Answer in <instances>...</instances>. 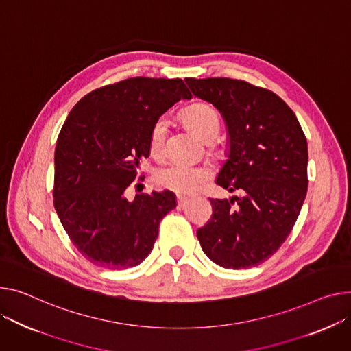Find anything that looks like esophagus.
Wrapping results in <instances>:
<instances>
[{
  "mask_svg": "<svg viewBox=\"0 0 351 351\" xmlns=\"http://www.w3.org/2000/svg\"><path fill=\"white\" fill-rule=\"evenodd\" d=\"M176 200H178V207H179V208H183L184 204L188 203L189 197H188V196H183V195H178V196H176Z\"/></svg>",
  "mask_w": 351,
  "mask_h": 351,
  "instance_id": "34e87169",
  "label": "esophagus"
}]
</instances>
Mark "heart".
Instances as JSON below:
<instances>
[{"label": "heart", "mask_w": 351, "mask_h": 351, "mask_svg": "<svg viewBox=\"0 0 351 351\" xmlns=\"http://www.w3.org/2000/svg\"><path fill=\"white\" fill-rule=\"evenodd\" d=\"M183 120L202 141H212L219 134L220 120L217 111L207 103H195L183 111ZM167 136V120L158 119L149 134V152L159 156ZM210 178V172L202 167L186 163H171L155 173V183L163 189L176 193H192Z\"/></svg>", "instance_id": "1"}]
</instances>
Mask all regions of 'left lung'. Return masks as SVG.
I'll return each instance as SVG.
<instances>
[{
	"instance_id": "1",
	"label": "left lung",
	"mask_w": 351,
	"mask_h": 351,
	"mask_svg": "<svg viewBox=\"0 0 351 351\" xmlns=\"http://www.w3.org/2000/svg\"><path fill=\"white\" fill-rule=\"evenodd\" d=\"M223 115L230 149L216 183L243 196L210 199L213 215L197 230L202 250L223 268H251L284 244L308 191V143L275 93L227 77L184 79Z\"/></svg>"
}]
</instances>
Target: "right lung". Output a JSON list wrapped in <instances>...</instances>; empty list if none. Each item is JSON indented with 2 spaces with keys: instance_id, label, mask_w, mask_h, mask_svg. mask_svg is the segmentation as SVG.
<instances>
[{
  "instance_id": "obj_1",
  "label": "right lung",
  "mask_w": 351,
  "mask_h": 351,
  "mask_svg": "<svg viewBox=\"0 0 351 351\" xmlns=\"http://www.w3.org/2000/svg\"><path fill=\"white\" fill-rule=\"evenodd\" d=\"M192 95L180 79L131 77L93 90L70 111L56 143L53 204L87 261L120 269L152 251L159 223L176 207L171 191L124 196L149 156L159 117Z\"/></svg>"
}]
</instances>
